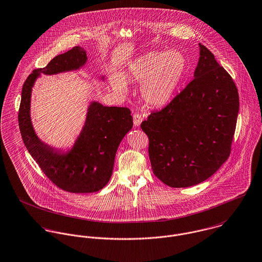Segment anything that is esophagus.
I'll return each instance as SVG.
<instances>
[{
  "label": "esophagus",
  "mask_w": 262,
  "mask_h": 262,
  "mask_svg": "<svg viewBox=\"0 0 262 262\" xmlns=\"http://www.w3.org/2000/svg\"><path fill=\"white\" fill-rule=\"evenodd\" d=\"M142 122V115L140 113H134L133 114V123L135 126H139Z\"/></svg>",
  "instance_id": "obj_1"
}]
</instances>
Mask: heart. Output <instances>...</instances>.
<instances>
[{
	"label": "heart",
	"instance_id": "b5f03b06",
	"mask_svg": "<svg viewBox=\"0 0 262 262\" xmlns=\"http://www.w3.org/2000/svg\"><path fill=\"white\" fill-rule=\"evenodd\" d=\"M187 70V58L181 51H151L135 59L124 73L123 79L141 83L143 100L150 106L161 107L173 98ZM112 86L120 94L126 92L124 81L118 76L113 77Z\"/></svg>",
	"mask_w": 262,
	"mask_h": 262
}]
</instances>
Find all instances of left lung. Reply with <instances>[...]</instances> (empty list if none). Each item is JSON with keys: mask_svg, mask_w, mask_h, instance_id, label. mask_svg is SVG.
I'll use <instances>...</instances> for the list:
<instances>
[{"mask_svg": "<svg viewBox=\"0 0 262 262\" xmlns=\"http://www.w3.org/2000/svg\"><path fill=\"white\" fill-rule=\"evenodd\" d=\"M193 76L168 105L141 123L153 173L168 187L203 183L231 152L239 111L235 82L202 44Z\"/></svg>", "mask_w": 262, "mask_h": 262, "instance_id": "8db88e82", "label": "left lung"}]
</instances>
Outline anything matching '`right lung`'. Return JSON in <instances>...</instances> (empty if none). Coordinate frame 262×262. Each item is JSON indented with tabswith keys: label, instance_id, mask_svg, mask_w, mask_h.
<instances>
[{
	"label": "right lung",
	"instance_id": "add662e5",
	"mask_svg": "<svg viewBox=\"0 0 262 262\" xmlns=\"http://www.w3.org/2000/svg\"><path fill=\"white\" fill-rule=\"evenodd\" d=\"M85 61L84 49L75 46L52 58L45 68L34 70L23 84L18 113L23 142L43 173L56 187L75 193L95 192L109 183L118 146L133 127L128 108L105 107L93 102L82 131L70 152L61 153L38 139L30 119V97L35 79L40 73L54 75L78 70Z\"/></svg>",
	"mask_w": 262,
	"mask_h": 262
}]
</instances>
